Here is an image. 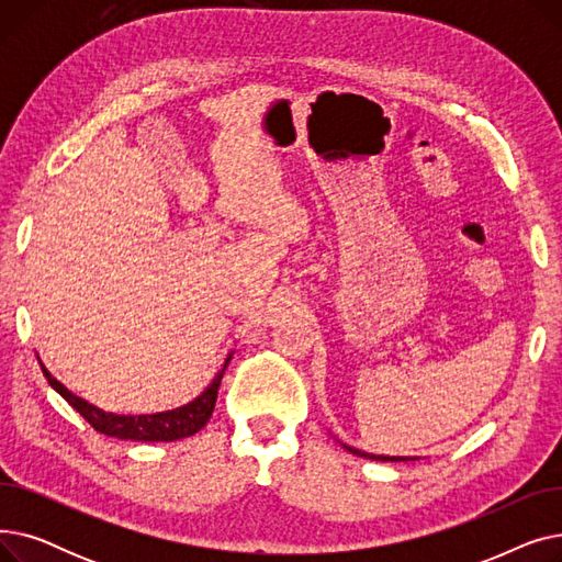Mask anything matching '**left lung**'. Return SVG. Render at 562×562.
Here are the masks:
<instances>
[{"label":"left lung","mask_w":562,"mask_h":562,"mask_svg":"<svg viewBox=\"0 0 562 562\" xmlns=\"http://www.w3.org/2000/svg\"><path fill=\"white\" fill-rule=\"evenodd\" d=\"M346 451H350L352 456H360V458H369V460H380V462H407V460H415V458H398V456H373V453H364V451H358L352 447H346L341 445Z\"/></svg>","instance_id":"1"}]
</instances>
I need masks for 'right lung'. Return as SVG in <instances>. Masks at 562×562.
<instances>
[{
  "mask_svg": "<svg viewBox=\"0 0 562 562\" xmlns=\"http://www.w3.org/2000/svg\"><path fill=\"white\" fill-rule=\"evenodd\" d=\"M229 360H232V352L227 356L223 369L212 380V385L206 387L198 398H193L191 403L168 409V412H157V415H136V417L134 415H113V412H104V409L91 405L88 401L68 392L61 382L52 378V373L43 364H41V369H43L49 385L58 394H61L98 432H104V435L117 437V439H134V441H175V439L195 435L200 428H204L206 422H210L214 405H216L221 378H223Z\"/></svg>",
  "mask_w": 562,
  "mask_h": 562,
  "instance_id": "right-lung-1",
  "label": "right lung"
}]
</instances>
